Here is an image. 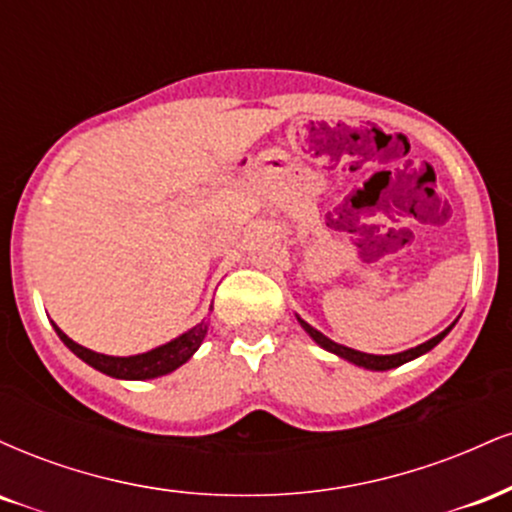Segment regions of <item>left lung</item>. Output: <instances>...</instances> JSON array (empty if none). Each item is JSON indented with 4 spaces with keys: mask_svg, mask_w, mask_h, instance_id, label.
Returning a JSON list of instances; mask_svg holds the SVG:
<instances>
[{
    "mask_svg": "<svg viewBox=\"0 0 512 512\" xmlns=\"http://www.w3.org/2000/svg\"><path fill=\"white\" fill-rule=\"evenodd\" d=\"M296 317H298V315H296ZM298 322H301V327H303V330L308 332L310 337H313L315 342L322 346V349L332 351V354L342 356V358H346V361L356 363V366H361V368H368V370H390V368H397V366H402V363L411 361V358H416V356L426 354V351H431L433 346H436L438 342H443V337H445V334H448V332L452 330V327H455V322H452V325L448 327V330H443V332H440V334H436V337H433V339H428V342H424V344L414 346V349H407V351H402V354L375 356V354H363V351L349 349V346H342V344L332 342L330 337H325V334H322V332H317L315 327H310L308 322L301 320V317H298Z\"/></svg>",
    "mask_w": 512,
    "mask_h": 512,
    "instance_id": "obj_1",
    "label": "left lung"
}]
</instances>
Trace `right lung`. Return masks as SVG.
Returning <instances> with one entry per match:
<instances>
[{
    "instance_id": "1",
    "label": "right lung",
    "mask_w": 512,
    "mask_h": 512,
    "mask_svg": "<svg viewBox=\"0 0 512 512\" xmlns=\"http://www.w3.org/2000/svg\"><path fill=\"white\" fill-rule=\"evenodd\" d=\"M55 327L57 337L62 339L64 346L69 351H74L81 361L88 363L91 368L101 370V373L110 375V378H120V380H151V378H161V375L173 373L175 368H180L182 363H187L192 358V354L199 349V344L204 342L209 330V322H199L197 327L187 330L180 337H175L173 342L156 346V349L146 351V354H137V356H105V354H96V351L86 349V346L76 344L74 339H69L60 327L52 322Z\"/></svg>"
}]
</instances>
